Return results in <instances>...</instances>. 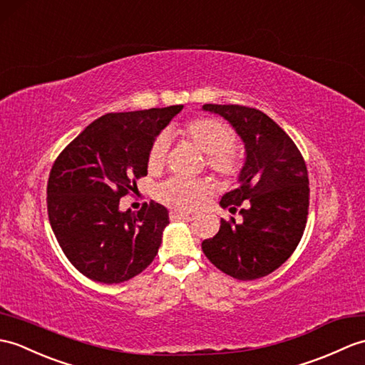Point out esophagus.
Returning a JSON list of instances; mask_svg holds the SVG:
<instances>
[{
	"label": "esophagus",
	"instance_id": "obj_1",
	"mask_svg": "<svg viewBox=\"0 0 365 365\" xmlns=\"http://www.w3.org/2000/svg\"><path fill=\"white\" fill-rule=\"evenodd\" d=\"M190 215L185 213V211H179V210H173L171 213H169V217H171V221H177V219H186Z\"/></svg>",
	"mask_w": 365,
	"mask_h": 365
}]
</instances>
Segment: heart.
I'll return each mask as SVG.
<instances>
[{
    "label": "heart",
    "instance_id": "1",
    "mask_svg": "<svg viewBox=\"0 0 365 365\" xmlns=\"http://www.w3.org/2000/svg\"><path fill=\"white\" fill-rule=\"evenodd\" d=\"M179 132L207 155V165L213 171L222 175H233L240 171V158L232 149L235 132L230 125L215 118H199L183 125ZM168 146L166 135H158L152 143L148 155L150 171H157L165 165ZM207 191L208 183L205 180L173 177L158 186L157 196L169 207L191 210L199 205Z\"/></svg>",
    "mask_w": 365,
    "mask_h": 365
}]
</instances>
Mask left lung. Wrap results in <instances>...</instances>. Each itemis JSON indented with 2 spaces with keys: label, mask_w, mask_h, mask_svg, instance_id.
Wrapping results in <instances>:
<instances>
[{
  "label": "left lung",
  "mask_w": 365,
  "mask_h": 365,
  "mask_svg": "<svg viewBox=\"0 0 365 365\" xmlns=\"http://www.w3.org/2000/svg\"><path fill=\"white\" fill-rule=\"evenodd\" d=\"M203 112L222 116L244 144L238 186L219 205L241 222L221 219L202 250L224 274L257 279L274 272L292 255L307 224L309 180L304 160L282 127L257 108L205 104Z\"/></svg>",
  "instance_id": "obj_1"
}]
</instances>
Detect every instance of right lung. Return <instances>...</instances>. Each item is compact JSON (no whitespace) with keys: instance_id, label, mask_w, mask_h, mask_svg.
Returning a JSON list of instances; mask_svg holds the SVG:
<instances>
[{"instance_id":"1","label":"right lung","mask_w":365,"mask_h":365,"mask_svg":"<svg viewBox=\"0 0 365 365\" xmlns=\"http://www.w3.org/2000/svg\"><path fill=\"white\" fill-rule=\"evenodd\" d=\"M183 106L108 113L87 125L57 157L48 180V216L66 258L93 282L116 284L154 261L168 210L144 203L138 213L120 199L148 174L152 143Z\"/></svg>"}]
</instances>
